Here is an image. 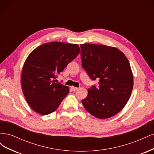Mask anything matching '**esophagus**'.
Returning <instances> with one entry per match:
<instances>
[{
	"instance_id": "obj_1",
	"label": "esophagus",
	"mask_w": 154,
	"mask_h": 154,
	"mask_svg": "<svg viewBox=\"0 0 154 154\" xmlns=\"http://www.w3.org/2000/svg\"><path fill=\"white\" fill-rule=\"evenodd\" d=\"M71 90L73 91H77L78 89V88L75 87H73V86L71 87Z\"/></svg>"
}]
</instances>
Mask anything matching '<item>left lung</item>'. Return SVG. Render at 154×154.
<instances>
[{"label": "left lung", "mask_w": 154, "mask_h": 154, "mask_svg": "<svg viewBox=\"0 0 154 154\" xmlns=\"http://www.w3.org/2000/svg\"><path fill=\"white\" fill-rule=\"evenodd\" d=\"M83 68L91 80L98 78L82 100L86 110L99 119L112 117L127 104L132 91L133 74L127 58L118 49L104 45L81 44Z\"/></svg>", "instance_id": "left-lung-1"}]
</instances>
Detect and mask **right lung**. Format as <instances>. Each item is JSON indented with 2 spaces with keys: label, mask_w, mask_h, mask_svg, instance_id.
<instances>
[{
  "label": "right lung",
  "mask_w": 154,
  "mask_h": 154,
  "mask_svg": "<svg viewBox=\"0 0 154 154\" xmlns=\"http://www.w3.org/2000/svg\"><path fill=\"white\" fill-rule=\"evenodd\" d=\"M80 52L77 44L55 42L41 45L29 54L21 83L27 103L36 112L48 115L58 108L69 88L55 79Z\"/></svg>",
  "instance_id": "obj_1"
}]
</instances>
